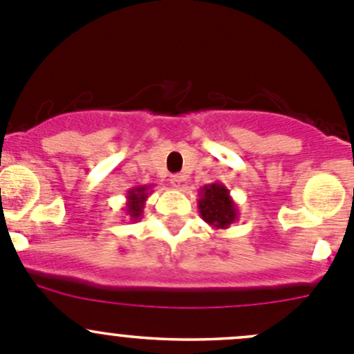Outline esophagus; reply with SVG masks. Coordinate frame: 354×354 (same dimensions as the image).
Wrapping results in <instances>:
<instances>
[{
	"mask_svg": "<svg viewBox=\"0 0 354 354\" xmlns=\"http://www.w3.org/2000/svg\"><path fill=\"white\" fill-rule=\"evenodd\" d=\"M170 184H172L174 187H180V185H182V176H178V174H174V176H170Z\"/></svg>",
	"mask_w": 354,
	"mask_h": 354,
	"instance_id": "34e87169",
	"label": "esophagus"
}]
</instances>
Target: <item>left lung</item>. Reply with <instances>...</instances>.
<instances>
[{
    "mask_svg": "<svg viewBox=\"0 0 354 354\" xmlns=\"http://www.w3.org/2000/svg\"><path fill=\"white\" fill-rule=\"evenodd\" d=\"M198 208L201 218L215 229H229L230 223L239 218V209L230 191L222 182L203 185L198 191Z\"/></svg>",
    "mask_w": 354,
    "mask_h": 354,
    "instance_id": "1",
    "label": "left lung"
}]
</instances>
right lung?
I'll return each instance as SVG.
<instances>
[{
	"mask_svg": "<svg viewBox=\"0 0 354 354\" xmlns=\"http://www.w3.org/2000/svg\"><path fill=\"white\" fill-rule=\"evenodd\" d=\"M153 185H138L127 191V201H125V215L131 222H138L142 216V209H145L146 199L151 194Z\"/></svg>",
	"mask_w": 354,
	"mask_h": 354,
	"instance_id": "obj_1",
	"label": "right lung"
}]
</instances>
